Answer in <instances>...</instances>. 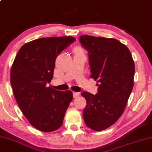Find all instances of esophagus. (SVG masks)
Segmentation results:
<instances>
[{
	"instance_id": "34e87169",
	"label": "esophagus",
	"mask_w": 152,
	"mask_h": 152,
	"mask_svg": "<svg viewBox=\"0 0 152 152\" xmlns=\"http://www.w3.org/2000/svg\"><path fill=\"white\" fill-rule=\"evenodd\" d=\"M73 98H77V97H79V96H80V93L75 92V91H73Z\"/></svg>"
}]
</instances>
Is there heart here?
<instances>
[{
    "label": "heart",
    "mask_w": 152,
    "mask_h": 152,
    "mask_svg": "<svg viewBox=\"0 0 152 152\" xmlns=\"http://www.w3.org/2000/svg\"><path fill=\"white\" fill-rule=\"evenodd\" d=\"M75 52L76 53H83V50L80 48H75Z\"/></svg>",
    "instance_id": "obj_1"
}]
</instances>
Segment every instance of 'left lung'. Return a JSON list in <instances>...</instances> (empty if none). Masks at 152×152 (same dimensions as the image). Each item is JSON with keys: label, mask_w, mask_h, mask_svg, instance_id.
Instances as JSON below:
<instances>
[{"label": "left lung", "mask_w": 152, "mask_h": 152, "mask_svg": "<svg viewBox=\"0 0 152 152\" xmlns=\"http://www.w3.org/2000/svg\"><path fill=\"white\" fill-rule=\"evenodd\" d=\"M79 41L88 52L90 77L98 83L96 95L81 93L87 102L84 122L94 131H102L125 110L133 88L135 64L129 48L117 39L82 35Z\"/></svg>", "instance_id": "8db88e82"}]
</instances>
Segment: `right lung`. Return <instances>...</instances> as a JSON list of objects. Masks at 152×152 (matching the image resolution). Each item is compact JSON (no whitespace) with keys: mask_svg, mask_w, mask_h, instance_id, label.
<instances>
[{"mask_svg":"<svg viewBox=\"0 0 152 152\" xmlns=\"http://www.w3.org/2000/svg\"><path fill=\"white\" fill-rule=\"evenodd\" d=\"M75 41L72 36L50 37L25 44L19 50L11 70V83L19 108L39 131L52 132L63 125L73 93L46 85L53 78L58 54Z\"/></svg>","mask_w":152,"mask_h":152,"instance_id":"1","label":"right lung"}]
</instances>
